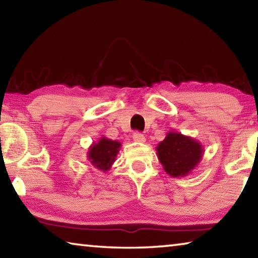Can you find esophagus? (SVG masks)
<instances>
[{
	"mask_svg": "<svg viewBox=\"0 0 258 258\" xmlns=\"http://www.w3.org/2000/svg\"><path fill=\"white\" fill-rule=\"evenodd\" d=\"M133 140H134V142L143 143V142H146V137H145V135H143L142 133L135 132V133L133 134Z\"/></svg>",
	"mask_w": 258,
	"mask_h": 258,
	"instance_id": "esophagus-1",
	"label": "esophagus"
}]
</instances>
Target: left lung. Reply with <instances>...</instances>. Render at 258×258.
Returning a JSON list of instances; mask_svg holds the SVG:
<instances>
[{
    "mask_svg": "<svg viewBox=\"0 0 258 258\" xmlns=\"http://www.w3.org/2000/svg\"><path fill=\"white\" fill-rule=\"evenodd\" d=\"M156 150L165 172L172 177H183L190 174L203 159L205 152L197 140L173 131L158 143Z\"/></svg>",
    "mask_w": 258,
    "mask_h": 258,
    "instance_id": "8db88e82",
    "label": "left lung"
}]
</instances>
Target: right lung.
I'll list each match as a JSON object with an SVG mask.
<instances>
[{
	"label": "right lung",
	"mask_w": 258,
	"mask_h": 258,
	"mask_svg": "<svg viewBox=\"0 0 258 258\" xmlns=\"http://www.w3.org/2000/svg\"><path fill=\"white\" fill-rule=\"evenodd\" d=\"M120 142L102 137L99 142L92 143L87 151V159L95 168L102 172L110 169L120 150Z\"/></svg>",
	"instance_id": "obj_1"
}]
</instances>
